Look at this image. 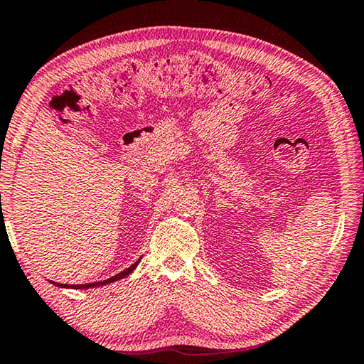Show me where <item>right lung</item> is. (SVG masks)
<instances>
[{"label": "right lung", "instance_id": "obj_1", "mask_svg": "<svg viewBox=\"0 0 364 364\" xmlns=\"http://www.w3.org/2000/svg\"><path fill=\"white\" fill-rule=\"evenodd\" d=\"M138 263H139V260H138L136 263H133L130 268H127L125 271H122V273L115 274V276H112V278H109V279H106V281H101V282H90V284H59V282H53V284H56L58 287H69V289H90V287H100V286H104V284H110V282H114V281L123 279V278H125V276L130 274L132 271L138 267Z\"/></svg>", "mask_w": 364, "mask_h": 364}]
</instances>
